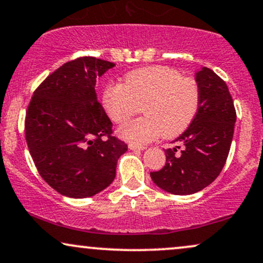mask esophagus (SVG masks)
<instances>
[{
  "label": "esophagus",
  "instance_id": "esophagus-1",
  "mask_svg": "<svg viewBox=\"0 0 263 263\" xmlns=\"http://www.w3.org/2000/svg\"><path fill=\"white\" fill-rule=\"evenodd\" d=\"M128 148L131 151H143V149H145V147H143V145H136V144H128Z\"/></svg>",
  "mask_w": 263,
  "mask_h": 263
}]
</instances>
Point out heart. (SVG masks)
Listing matches in <instances>:
<instances>
[{"instance_id": "heart-1", "label": "heart", "mask_w": 263, "mask_h": 263, "mask_svg": "<svg viewBox=\"0 0 263 263\" xmlns=\"http://www.w3.org/2000/svg\"><path fill=\"white\" fill-rule=\"evenodd\" d=\"M197 82L182 77L167 66L135 69L122 84H109L104 89L103 105L109 118L123 123L140 110L145 116L119 128V136L132 144H145L163 135L174 138L191 125L200 107Z\"/></svg>"}]
</instances>
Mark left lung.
<instances>
[{"label":"left lung","instance_id":"8db88e82","mask_svg":"<svg viewBox=\"0 0 263 263\" xmlns=\"http://www.w3.org/2000/svg\"><path fill=\"white\" fill-rule=\"evenodd\" d=\"M201 100L189 128L176 138L183 145L166 149V162L151 173L158 187L173 195H192L218 178L233 141L236 112L226 82L207 67L196 72Z\"/></svg>","mask_w":263,"mask_h":263}]
</instances>
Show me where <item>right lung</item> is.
Listing matches in <instances>:
<instances>
[{
  "mask_svg": "<svg viewBox=\"0 0 263 263\" xmlns=\"http://www.w3.org/2000/svg\"><path fill=\"white\" fill-rule=\"evenodd\" d=\"M115 63L97 58L63 63L34 91L25 140L37 172L53 190L71 198L99 194L114 181L125 142L98 101L97 80Z\"/></svg>",
  "mask_w": 263,
  "mask_h": 263,
  "instance_id": "right-lung-1",
  "label": "right lung"
}]
</instances>
